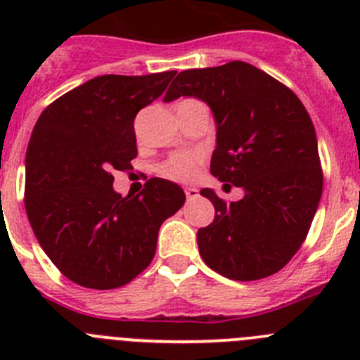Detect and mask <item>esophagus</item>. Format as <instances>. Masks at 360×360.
<instances>
[{
	"label": "esophagus",
	"instance_id": "obj_1",
	"mask_svg": "<svg viewBox=\"0 0 360 360\" xmlns=\"http://www.w3.org/2000/svg\"><path fill=\"white\" fill-rule=\"evenodd\" d=\"M186 196H187V202H191V200L198 198L200 191L196 189V187H186Z\"/></svg>",
	"mask_w": 360,
	"mask_h": 360
}]
</instances>
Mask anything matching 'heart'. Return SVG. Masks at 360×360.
<instances>
[{
    "mask_svg": "<svg viewBox=\"0 0 360 360\" xmlns=\"http://www.w3.org/2000/svg\"><path fill=\"white\" fill-rule=\"evenodd\" d=\"M202 155L200 153H174L158 167V173L174 182H191L198 174Z\"/></svg>",
    "mask_w": 360,
    "mask_h": 360,
    "instance_id": "1",
    "label": "heart"
}]
</instances>
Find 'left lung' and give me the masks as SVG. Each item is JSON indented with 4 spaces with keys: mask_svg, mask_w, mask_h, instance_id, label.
Masks as SVG:
<instances>
[{
    "mask_svg": "<svg viewBox=\"0 0 360 360\" xmlns=\"http://www.w3.org/2000/svg\"><path fill=\"white\" fill-rule=\"evenodd\" d=\"M198 97L216 119L211 173L245 196L225 202L212 189L214 221L198 231L200 256L234 281L276 274L307 240L323 193L316 129L297 95L243 61L186 70L164 101Z\"/></svg>",
    "mask_w": 360,
    "mask_h": 360,
    "instance_id": "left-lung-1",
    "label": "left lung"
}]
</instances>
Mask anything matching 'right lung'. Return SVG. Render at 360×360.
<instances>
[{
    "mask_svg": "<svg viewBox=\"0 0 360 360\" xmlns=\"http://www.w3.org/2000/svg\"><path fill=\"white\" fill-rule=\"evenodd\" d=\"M176 72L101 75L44 108L27 149L25 209L37 241L63 276L111 290L148 269L158 229L186 202L182 187L149 178L122 198L111 171L136 157L133 120Z\"/></svg>",
    "mask_w": 360,
    "mask_h": 360,
    "instance_id": "1",
    "label": "right lung"
}]
</instances>
